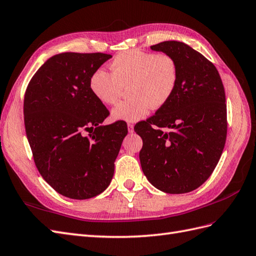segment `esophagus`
Returning a JSON list of instances; mask_svg holds the SVG:
<instances>
[{
  "label": "esophagus",
  "instance_id": "esophagus-1",
  "mask_svg": "<svg viewBox=\"0 0 256 256\" xmlns=\"http://www.w3.org/2000/svg\"><path fill=\"white\" fill-rule=\"evenodd\" d=\"M128 132L133 133L134 132V126L132 123H128Z\"/></svg>",
  "mask_w": 256,
  "mask_h": 256
}]
</instances>
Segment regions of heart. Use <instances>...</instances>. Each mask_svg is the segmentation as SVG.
Returning a JSON list of instances; mask_svg holds the SVG:
<instances>
[{"label": "heart", "instance_id": "heart-1", "mask_svg": "<svg viewBox=\"0 0 256 256\" xmlns=\"http://www.w3.org/2000/svg\"><path fill=\"white\" fill-rule=\"evenodd\" d=\"M109 67L111 74L102 68L92 74L90 88L100 102L114 106L128 86L130 97L112 110L116 120L135 122L145 118L152 107L166 106L178 84V64L164 52L128 50L118 54Z\"/></svg>", "mask_w": 256, "mask_h": 256}]
</instances>
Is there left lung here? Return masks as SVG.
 Here are the masks:
<instances>
[{
    "label": "left lung",
    "instance_id": "8db88e82",
    "mask_svg": "<svg viewBox=\"0 0 256 256\" xmlns=\"http://www.w3.org/2000/svg\"><path fill=\"white\" fill-rule=\"evenodd\" d=\"M152 50L175 58L180 78L166 106L134 128L142 140L140 166L159 190L185 194L211 176L224 149V85L215 66L185 43L166 41L152 45Z\"/></svg>",
    "mask_w": 256,
    "mask_h": 256
}]
</instances>
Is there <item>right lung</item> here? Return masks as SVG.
Returning a JSON list of instances; mask_svg holds the SVG:
<instances>
[{"label":"right lung","mask_w":256,"mask_h":256,"mask_svg":"<svg viewBox=\"0 0 256 256\" xmlns=\"http://www.w3.org/2000/svg\"><path fill=\"white\" fill-rule=\"evenodd\" d=\"M104 53H62L45 62L24 100V128L38 171L67 198L102 194L128 134L124 121L102 126L109 110L92 93L90 78L111 58Z\"/></svg>","instance_id":"add662e5"}]
</instances>
